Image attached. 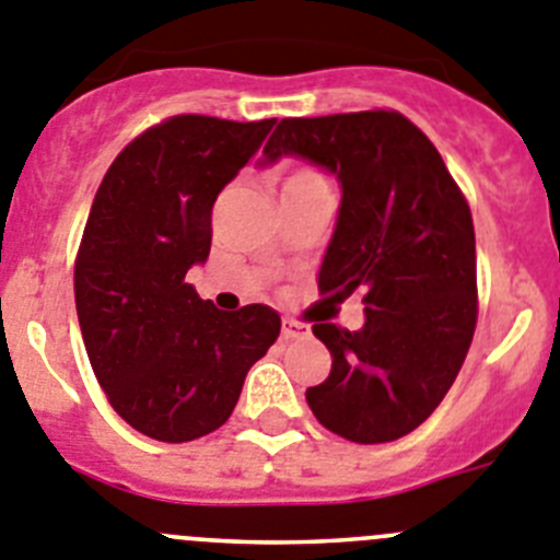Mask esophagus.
<instances>
[{
	"label": "esophagus",
	"mask_w": 560,
	"mask_h": 560,
	"mask_svg": "<svg viewBox=\"0 0 560 560\" xmlns=\"http://www.w3.org/2000/svg\"><path fill=\"white\" fill-rule=\"evenodd\" d=\"M307 336H311V327L294 319H283V338H307Z\"/></svg>",
	"instance_id": "esophagus-1"
}]
</instances>
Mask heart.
<instances>
[{
    "instance_id": "obj_1",
    "label": "heart",
    "mask_w": 560,
    "mask_h": 560,
    "mask_svg": "<svg viewBox=\"0 0 560 560\" xmlns=\"http://www.w3.org/2000/svg\"><path fill=\"white\" fill-rule=\"evenodd\" d=\"M311 174H316V172H311V168H296V172H291V174H289V179H300V177H311ZM289 179H285V183H289Z\"/></svg>"
}]
</instances>
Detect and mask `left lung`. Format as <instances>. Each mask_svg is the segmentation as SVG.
<instances>
[{
    "mask_svg": "<svg viewBox=\"0 0 560 560\" xmlns=\"http://www.w3.org/2000/svg\"><path fill=\"white\" fill-rule=\"evenodd\" d=\"M285 155L336 174L341 208L319 291H361L366 305L361 330L314 325L332 369L307 388V405L355 444L402 439L450 392L478 325L469 205L430 138L397 110L283 119L260 166Z\"/></svg>",
    "mask_w": 560,
    "mask_h": 560,
    "instance_id": "1",
    "label": "left lung"
}]
</instances>
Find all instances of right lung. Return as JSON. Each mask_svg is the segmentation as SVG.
<instances>
[{
    "label": "right lung",
    "mask_w": 560,
    "mask_h": 560,
    "mask_svg": "<svg viewBox=\"0 0 560 560\" xmlns=\"http://www.w3.org/2000/svg\"><path fill=\"white\" fill-rule=\"evenodd\" d=\"M271 127L172 116L127 143L91 205L74 264L82 341L113 410L155 441L222 428L280 336L269 305L224 314L186 283L208 260L213 202Z\"/></svg>",
    "instance_id": "obj_1"
}]
</instances>
